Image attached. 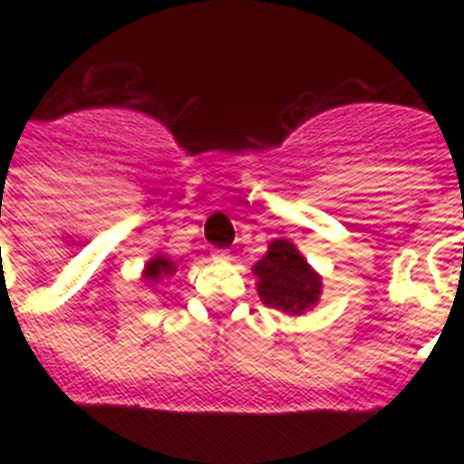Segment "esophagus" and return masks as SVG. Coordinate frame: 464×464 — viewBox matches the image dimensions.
Here are the masks:
<instances>
[{
    "instance_id": "34e87169",
    "label": "esophagus",
    "mask_w": 464,
    "mask_h": 464,
    "mask_svg": "<svg viewBox=\"0 0 464 464\" xmlns=\"http://www.w3.org/2000/svg\"><path fill=\"white\" fill-rule=\"evenodd\" d=\"M211 257L216 262H225V260H229V251H225V248H216V251L211 253Z\"/></svg>"
}]
</instances>
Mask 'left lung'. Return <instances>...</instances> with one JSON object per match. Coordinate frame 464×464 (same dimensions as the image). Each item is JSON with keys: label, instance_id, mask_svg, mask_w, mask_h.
<instances>
[{"label": "left lung", "instance_id": "8db88e82", "mask_svg": "<svg viewBox=\"0 0 464 464\" xmlns=\"http://www.w3.org/2000/svg\"><path fill=\"white\" fill-rule=\"evenodd\" d=\"M257 276V293L262 304L288 315L304 314L318 304L323 283L321 276L299 256L288 239H274L267 256L253 267Z\"/></svg>", "mask_w": 464, "mask_h": 464}]
</instances>
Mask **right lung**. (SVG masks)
<instances>
[{"mask_svg":"<svg viewBox=\"0 0 464 464\" xmlns=\"http://www.w3.org/2000/svg\"><path fill=\"white\" fill-rule=\"evenodd\" d=\"M176 272V265L169 260L167 256H155L153 260L146 265V269H143V278L149 283H158L162 281L165 276H171V274Z\"/></svg>","mask_w":464,"mask_h":464,"instance_id":"add662e5","label":"right lung"}]
</instances>
